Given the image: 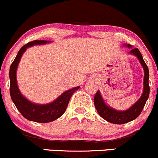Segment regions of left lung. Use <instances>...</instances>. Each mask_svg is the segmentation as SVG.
<instances>
[{
	"label": "left lung",
	"instance_id": "8db88e82",
	"mask_svg": "<svg viewBox=\"0 0 158 158\" xmlns=\"http://www.w3.org/2000/svg\"><path fill=\"white\" fill-rule=\"evenodd\" d=\"M123 46L127 47L128 48H132V46L130 44H123ZM129 54H131V55L137 57L144 70L143 92L138 101L134 103L133 106L127 110L118 111V110L114 109L111 107L106 104L99 90L97 91L94 97V105L99 114L106 121L114 123V124H123V123H128V122L132 121L138 118L139 115L142 112V109L146 103V101L148 99L149 92H150V88L148 85V68L142 58L140 51L137 48H134L129 52Z\"/></svg>",
	"mask_w": 158,
	"mask_h": 158
}]
</instances>
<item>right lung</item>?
I'll list each match as a JSON object with an SVG mask.
<instances>
[{
  "mask_svg": "<svg viewBox=\"0 0 158 158\" xmlns=\"http://www.w3.org/2000/svg\"><path fill=\"white\" fill-rule=\"evenodd\" d=\"M50 42V40H34L24 45L18 52L10 68V93L12 101L25 118L38 123H49L60 118L65 113L73 93L80 88L78 86L65 91L57 99L48 104H37L32 102L20 92L16 80V71L23 54L28 47L34 45L46 44Z\"/></svg>",
  "mask_w": 158,
  "mask_h": 158,
  "instance_id": "obj_1",
  "label": "right lung"
}]
</instances>
